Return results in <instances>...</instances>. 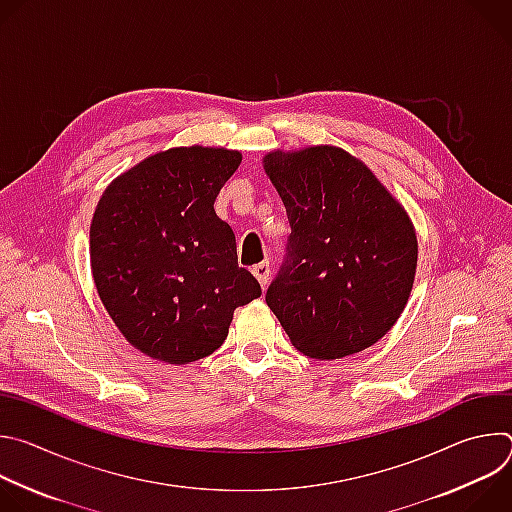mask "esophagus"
Listing matches in <instances>:
<instances>
[{"label": "esophagus", "mask_w": 512, "mask_h": 512, "mask_svg": "<svg viewBox=\"0 0 512 512\" xmlns=\"http://www.w3.org/2000/svg\"><path fill=\"white\" fill-rule=\"evenodd\" d=\"M253 275L257 277V281L261 283V287H265L267 285V281H269V273H271V269H269V263L267 261H263V263H257L253 269Z\"/></svg>", "instance_id": "esophagus-1"}]
</instances>
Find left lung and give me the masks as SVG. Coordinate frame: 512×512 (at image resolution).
I'll return each mask as SVG.
<instances>
[{
	"label": "left lung",
	"instance_id": "1",
	"mask_svg": "<svg viewBox=\"0 0 512 512\" xmlns=\"http://www.w3.org/2000/svg\"><path fill=\"white\" fill-rule=\"evenodd\" d=\"M263 170L291 225L267 306L310 358L336 360L373 346L413 289L417 235L407 210L367 164L336 145L273 150Z\"/></svg>",
	"mask_w": 512,
	"mask_h": 512
}]
</instances>
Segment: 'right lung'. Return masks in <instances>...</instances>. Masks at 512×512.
<instances>
[{"instance_id": "obj_1", "label": "right lung", "mask_w": 512, "mask_h": 512, "mask_svg": "<svg viewBox=\"0 0 512 512\" xmlns=\"http://www.w3.org/2000/svg\"><path fill=\"white\" fill-rule=\"evenodd\" d=\"M243 156L227 148H170L141 160L103 192L91 223L99 298L125 340L168 364L212 354L233 314L261 296L237 259L214 198Z\"/></svg>"}]
</instances>
